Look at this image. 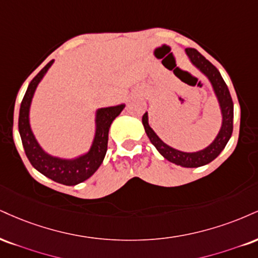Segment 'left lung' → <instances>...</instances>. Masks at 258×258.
I'll use <instances>...</instances> for the list:
<instances>
[{
    "label": "left lung",
    "instance_id": "left-lung-1",
    "mask_svg": "<svg viewBox=\"0 0 258 258\" xmlns=\"http://www.w3.org/2000/svg\"><path fill=\"white\" fill-rule=\"evenodd\" d=\"M185 52L191 63L207 77L212 84L214 94L218 98L222 116L221 127H220L218 136L207 148L195 151V153H186V151L169 147L155 133L154 130L149 125L148 111L143 115L142 121L149 139L164 159L168 160L169 162L178 164V166L186 167V168H196V167L204 166V164H208L213 160H215L228 143L232 132H233V102H232L227 85H226L225 80L222 79L218 68L214 66L212 62L208 61L196 49L186 48Z\"/></svg>",
    "mask_w": 258,
    "mask_h": 258
}]
</instances>
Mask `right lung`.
Masks as SVG:
<instances>
[{
  "instance_id": "obj_1",
  "label": "right lung",
  "mask_w": 258,
  "mask_h": 258,
  "mask_svg": "<svg viewBox=\"0 0 258 258\" xmlns=\"http://www.w3.org/2000/svg\"><path fill=\"white\" fill-rule=\"evenodd\" d=\"M52 63H54V60L46 63L29 84V88H27L26 94L20 104L19 133L25 154L31 164L46 178L54 180L58 184L72 186L89 179L103 162L108 148L109 127L114 119L123 110L125 104L99 108L96 110L95 137L90 150L86 154L80 155L76 159H62V157L52 156L48 154L43 150L39 143L37 142L32 128H31L30 108L37 86L42 82L43 77L45 76Z\"/></svg>"
}]
</instances>
